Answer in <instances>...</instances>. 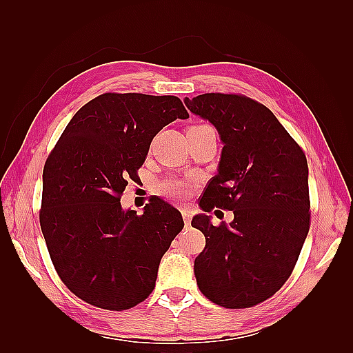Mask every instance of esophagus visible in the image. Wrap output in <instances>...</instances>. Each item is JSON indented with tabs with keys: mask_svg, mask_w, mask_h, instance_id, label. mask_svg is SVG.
<instances>
[{
	"mask_svg": "<svg viewBox=\"0 0 353 353\" xmlns=\"http://www.w3.org/2000/svg\"><path fill=\"white\" fill-rule=\"evenodd\" d=\"M183 218H184L185 225L188 227V225H190V222H191V213H190L187 209H184V210H183Z\"/></svg>",
	"mask_w": 353,
	"mask_h": 353,
	"instance_id": "esophagus-1",
	"label": "esophagus"
}]
</instances>
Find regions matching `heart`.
I'll return each mask as SVG.
<instances>
[{
    "mask_svg": "<svg viewBox=\"0 0 353 353\" xmlns=\"http://www.w3.org/2000/svg\"><path fill=\"white\" fill-rule=\"evenodd\" d=\"M159 193L174 200V201H184L188 197L191 184L188 181L184 179H178V178H168L163 179L162 183H159L157 185Z\"/></svg>",
    "mask_w": 353,
    "mask_h": 353,
    "instance_id": "heart-1",
    "label": "heart"
}]
</instances>
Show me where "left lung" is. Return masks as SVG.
I'll use <instances>...</instances> for the list:
<instances>
[{"label":"left lung","instance_id":"8db88e82","mask_svg":"<svg viewBox=\"0 0 353 353\" xmlns=\"http://www.w3.org/2000/svg\"><path fill=\"white\" fill-rule=\"evenodd\" d=\"M185 105L223 143L200 208L234 213L216 227L208 215L191 221L206 237L194 261L197 285L219 306L252 307L288 280L311 227L306 156L274 113L245 95L208 92Z\"/></svg>","mask_w":353,"mask_h":353}]
</instances>
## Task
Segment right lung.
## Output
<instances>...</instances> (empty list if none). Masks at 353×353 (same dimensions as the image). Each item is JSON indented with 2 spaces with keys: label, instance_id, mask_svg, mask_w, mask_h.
Returning a JSON list of instances; mask_svg holds the SVG:
<instances>
[{
  "label": "right lung",
  "instance_id": "obj_1",
  "mask_svg": "<svg viewBox=\"0 0 353 353\" xmlns=\"http://www.w3.org/2000/svg\"><path fill=\"white\" fill-rule=\"evenodd\" d=\"M187 117L175 95L105 92L74 113L48 154L41 230L60 280L83 302L123 311L153 292L183 216L156 196L137 215L121 197L154 135Z\"/></svg>",
  "mask_w": 353,
  "mask_h": 353
}]
</instances>
